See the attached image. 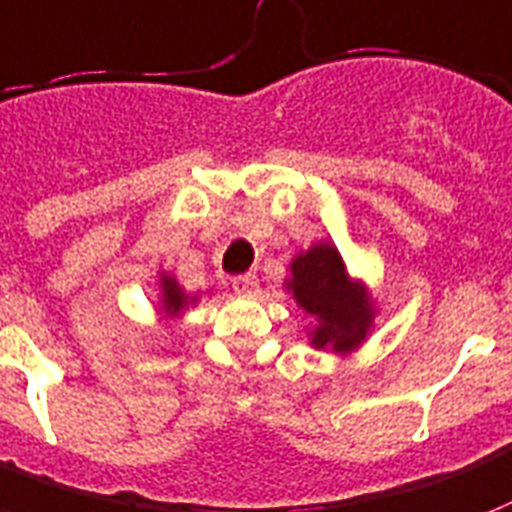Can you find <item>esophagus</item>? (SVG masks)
<instances>
[{
    "label": "esophagus",
    "instance_id": "obj_1",
    "mask_svg": "<svg viewBox=\"0 0 512 512\" xmlns=\"http://www.w3.org/2000/svg\"><path fill=\"white\" fill-rule=\"evenodd\" d=\"M231 286H234V292L242 294V297H253V294H259V278L256 275H237L234 281H231Z\"/></svg>",
    "mask_w": 512,
    "mask_h": 512
}]
</instances>
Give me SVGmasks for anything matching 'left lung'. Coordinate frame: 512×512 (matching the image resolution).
<instances>
[{
  "instance_id": "1",
  "label": "left lung",
  "mask_w": 512,
  "mask_h": 512,
  "mask_svg": "<svg viewBox=\"0 0 512 512\" xmlns=\"http://www.w3.org/2000/svg\"><path fill=\"white\" fill-rule=\"evenodd\" d=\"M283 286L292 292L297 308L311 316L313 349L335 354L354 352L374 327V300L363 281H354L333 242H316L297 253Z\"/></svg>"
}]
</instances>
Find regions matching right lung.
Segmentation results:
<instances>
[{
	"label": "right lung",
	"instance_id": "obj_1",
	"mask_svg": "<svg viewBox=\"0 0 512 512\" xmlns=\"http://www.w3.org/2000/svg\"><path fill=\"white\" fill-rule=\"evenodd\" d=\"M160 294H158V311L160 319H177L188 311L190 305L199 302V294H188L177 283V278H171L166 272H160Z\"/></svg>",
	"mask_w": 512,
	"mask_h": 512
}]
</instances>
